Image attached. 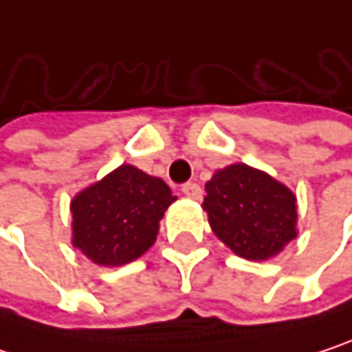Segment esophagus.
Instances as JSON below:
<instances>
[{
  "label": "esophagus",
  "mask_w": 352,
  "mask_h": 352,
  "mask_svg": "<svg viewBox=\"0 0 352 352\" xmlns=\"http://www.w3.org/2000/svg\"><path fill=\"white\" fill-rule=\"evenodd\" d=\"M181 191H183V195L189 197V199H201V187H199L197 183H185V185L181 187Z\"/></svg>",
  "instance_id": "34e87169"
}]
</instances>
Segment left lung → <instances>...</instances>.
Masks as SVG:
<instances>
[{"label":"left lung","instance_id":"obj_1","mask_svg":"<svg viewBox=\"0 0 352 352\" xmlns=\"http://www.w3.org/2000/svg\"><path fill=\"white\" fill-rule=\"evenodd\" d=\"M296 193L269 173L234 163L206 183L204 210L214 234L248 261L277 256L298 236Z\"/></svg>","mask_w":352,"mask_h":352}]
</instances>
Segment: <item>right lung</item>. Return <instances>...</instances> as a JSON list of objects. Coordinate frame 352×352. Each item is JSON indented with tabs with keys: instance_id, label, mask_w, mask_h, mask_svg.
<instances>
[{
	"instance_id": "obj_1",
	"label": "right lung",
	"mask_w": 352,
	"mask_h": 352,
	"mask_svg": "<svg viewBox=\"0 0 352 352\" xmlns=\"http://www.w3.org/2000/svg\"><path fill=\"white\" fill-rule=\"evenodd\" d=\"M177 197L159 177L120 165L71 199V245L100 267H122L155 245Z\"/></svg>"
}]
</instances>
